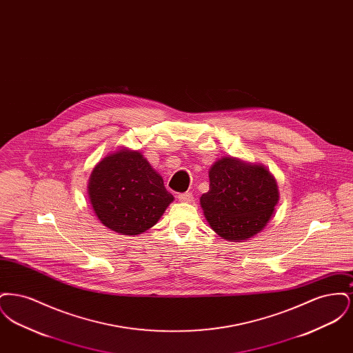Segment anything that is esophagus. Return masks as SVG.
<instances>
[{
	"label": "esophagus",
	"mask_w": 353,
	"mask_h": 353,
	"mask_svg": "<svg viewBox=\"0 0 353 353\" xmlns=\"http://www.w3.org/2000/svg\"><path fill=\"white\" fill-rule=\"evenodd\" d=\"M179 200L181 202H192L193 201V194H192V192L180 193V194H179Z\"/></svg>",
	"instance_id": "34e87169"
}]
</instances>
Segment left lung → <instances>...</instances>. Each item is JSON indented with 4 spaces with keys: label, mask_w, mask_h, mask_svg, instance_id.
Instances as JSON below:
<instances>
[{
    "label": "left lung",
    "mask_w": 353,
    "mask_h": 353,
    "mask_svg": "<svg viewBox=\"0 0 353 353\" xmlns=\"http://www.w3.org/2000/svg\"><path fill=\"white\" fill-rule=\"evenodd\" d=\"M209 179V192L200 201L216 233L228 241H241L266 226L279 200L268 169L223 157L210 168Z\"/></svg>",
    "instance_id": "8db88e82"
}]
</instances>
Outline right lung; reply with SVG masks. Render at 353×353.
Wrapping results in <instances>:
<instances>
[{
  "label": "right lung",
  "mask_w": 353,
  "mask_h": 353,
  "mask_svg": "<svg viewBox=\"0 0 353 353\" xmlns=\"http://www.w3.org/2000/svg\"><path fill=\"white\" fill-rule=\"evenodd\" d=\"M90 201L101 223L125 235L152 228L173 196L151 164L139 152H115L94 168L88 184Z\"/></svg>",
  "instance_id": "add662e5"
}]
</instances>
